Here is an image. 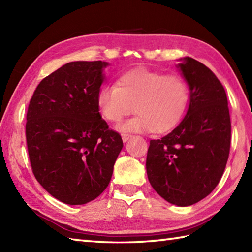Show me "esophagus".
<instances>
[{
    "mask_svg": "<svg viewBox=\"0 0 252 252\" xmlns=\"http://www.w3.org/2000/svg\"><path fill=\"white\" fill-rule=\"evenodd\" d=\"M121 136H122V141L125 142V143H126V141H129L130 138L132 137V135H131V134H122Z\"/></svg>",
    "mask_w": 252,
    "mask_h": 252,
    "instance_id": "obj_1",
    "label": "esophagus"
}]
</instances>
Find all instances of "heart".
<instances>
[{"label":"heart","instance_id":"heart-1","mask_svg":"<svg viewBox=\"0 0 252 252\" xmlns=\"http://www.w3.org/2000/svg\"><path fill=\"white\" fill-rule=\"evenodd\" d=\"M189 100L183 78L147 69L123 74L117 85H106L97 94L99 112L107 121L119 122L135 109L137 116L118 126L123 132L172 130L185 115Z\"/></svg>","mask_w":252,"mask_h":252}]
</instances>
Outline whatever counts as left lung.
Returning a JSON list of instances; mask_svg holds the SVG:
<instances>
[{"instance_id":"left-lung-1","label":"left lung","mask_w":252,"mask_h":252,"mask_svg":"<svg viewBox=\"0 0 252 252\" xmlns=\"http://www.w3.org/2000/svg\"><path fill=\"white\" fill-rule=\"evenodd\" d=\"M178 67L189 88L184 119L146 158L149 183L164 200L180 207L200 201L220 182L231 146V118L225 90L210 69L191 57Z\"/></svg>"}]
</instances>
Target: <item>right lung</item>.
<instances>
[{"label":"right lung","mask_w":252,"mask_h":252,"mask_svg":"<svg viewBox=\"0 0 252 252\" xmlns=\"http://www.w3.org/2000/svg\"><path fill=\"white\" fill-rule=\"evenodd\" d=\"M108 65L68 63L42 80L30 99L26 138L32 172L67 205H84L106 189L123 147L97 106Z\"/></svg>","instance_id":"obj_1"}]
</instances>
